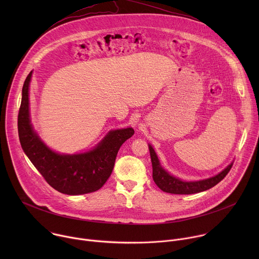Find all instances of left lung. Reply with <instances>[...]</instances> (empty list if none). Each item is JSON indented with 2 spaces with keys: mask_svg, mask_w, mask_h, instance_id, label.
<instances>
[{
  "mask_svg": "<svg viewBox=\"0 0 259 259\" xmlns=\"http://www.w3.org/2000/svg\"><path fill=\"white\" fill-rule=\"evenodd\" d=\"M149 149H150L151 160L153 165L154 181L163 192L169 193V194L191 195V194H197V193L207 191L213 188L214 186H216L219 181L223 180L233 166V162H232L223 171L219 172L215 176H212L207 179H202L197 181H184L180 178H177L171 175L168 171H166L162 167L160 160L151 144H149Z\"/></svg>",
  "mask_w": 259,
  "mask_h": 259,
  "instance_id": "8db88e82",
  "label": "left lung"
}]
</instances>
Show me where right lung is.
Listing matches in <instances>:
<instances>
[{
  "instance_id": "1",
  "label": "right lung",
  "mask_w": 259,
  "mask_h": 259,
  "mask_svg": "<svg viewBox=\"0 0 259 259\" xmlns=\"http://www.w3.org/2000/svg\"><path fill=\"white\" fill-rule=\"evenodd\" d=\"M31 75L32 70L24 81L18 114V134L24 154L56 191L69 196L98 191L112 174L121 145L134 134L133 128L110 130L86 153L69 155L52 151L31 125L28 98Z\"/></svg>"
}]
</instances>
